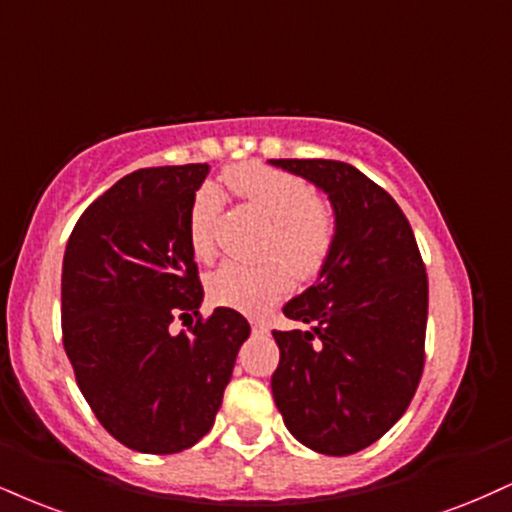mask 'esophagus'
<instances>
[{"mask_svg": "<svg viewBox=\"0 0 512 512\" xmlns=\"http://www.w3.org/2000/svg\"><path fill=\"white\" fill-rule=\"evenodd\" d=\"M252 334H255V336H267V334H269L267 324H262V322H252Z\"/></svg>", "mask_w": 512, "mask_h": 512, "instance_id": "34e87169", "label": "esophagus"}]
</instances>
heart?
Here are the masks:
<instances>
[{
  "mask_svg": "<svg viewBox=\"0 0 512 512\" xmlns=\"http://www.w3.org/2000/svg\"><path fill=\"white\" fill-rule=\"evenodd\" d=\"M226 183L245 205L272 221L262 243L267 262L219 264L207 276V295L214 305L262 315L288 293L291 274L312 281L324 272L336 245V217L310 181L272 166H236L226 174ZM221 212L219 188L197 190L188 214V240L197 260L214 255Z\"/></svg>",
  "mask_w": 512,
  "mask_h": 512,
  "instance_id": "b5f03b06",
  "label": "heart"
}]
</instances>
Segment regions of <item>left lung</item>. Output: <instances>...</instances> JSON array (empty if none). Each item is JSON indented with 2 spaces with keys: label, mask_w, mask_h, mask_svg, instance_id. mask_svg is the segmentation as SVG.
I'll return each mask as SVG.
<instances>
[{
  "label": "left lung",
  "mask_w": 512,
  "mask_h": 512,
  "mask_svg": "<svg viewBox=\"0 0 512 512\" xmlns=\"http://www.w3.org/2000/svg\"><path fill=\"white\" fill-rule=\"evenodd\" d=\"M329 195L336 245L283 307L272 393L295 439L324 455L372 446L408 410L424 369L429 281L410 221L372 178L334 159H272Z\"/></svg>",
  "instance_id": "8db88e82"
}]
</instances>
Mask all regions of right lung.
<instances>
[{
    "mask_svg": "<svg viewBox=\"0 0 512 512\" xmlns=\"http://www.w3.org/2000/svg\"><path fill=\"white\" fill-rule=\"evenodd\" d=\"M207 171L183 164L123 176L80 214L66 243L64 350L102 427L140 453H181L212 429L250 336L231 307L197 312L188 214ZM176 316L191 319L188 332L170 334Z\"/></svg>",
    "mask_w": 512,
    "mask_h": 512,
    "instance_id": "add662e5",
    "label": "right lung"
}]
</instances>
